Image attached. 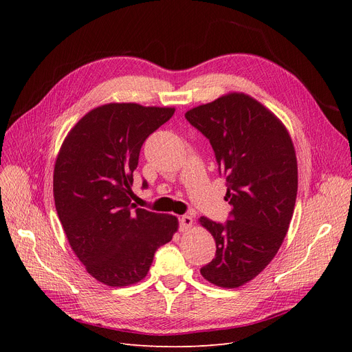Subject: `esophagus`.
Returning <instances> with one entry per match:
<instances>
[{
  "label": "esophagus",
  "instance_id": "34e87169",
  "mask_svg": "<svg viewBox=\"0 0 352 352\" xmlns=\"http://www.w3.org/2000/svg\"><path fill=\"white\" fill-rule=\"evenodd\" d=\"M192 227V217L190 215H182L179 218V231H187Z\"/></svg>",
  "mask_w": 352,
  "mask_h": 352
}]
</instances>
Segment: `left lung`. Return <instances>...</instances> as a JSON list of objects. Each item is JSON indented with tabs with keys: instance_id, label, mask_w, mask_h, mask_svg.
I'll list each match as a JSON object with an SVG mask.
<instances>
[{
	"instance_id": "left-lung-1",
	"label": "left lung",
	"mask_w": 352,
	"mask_h": 352,
	"mask_svg": "<svg viewBox=\"0 0 352 352\" xmlns=\"http://www.w3.org/2000/svg\"><path fill=\"white\" fill-rule=\"evenodd\" d=\"M186 118L210 140L232 206L226 224L199 218L217 245L201 275L218 287H241L271 263L288 232L298 190L294 144L285 125L243 92L198 105Z\"/></svg>"
}]
</instances>
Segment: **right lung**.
Here are the masks:
<instances>
[{"mask_svg": "<svg viewBox=\"0 0 352 352\" xmlns=\"http://www.w3.org/2000/svg\"><path fill=\"white\" fill-rule=\"evenodd\" d=\"M174 111L100 105L72 126L55 161L54 201L68 243L87 272L108 287L145 278L155 251L178 230L177 217L131 202L141 146Z\"/></svg>", "mask_w": 352, "mask_h": 352, "instance_id": "right-lung-1", "label": "right lung"}]
</instances>
